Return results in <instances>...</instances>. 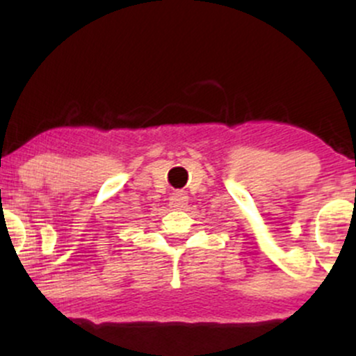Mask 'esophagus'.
Masks as SVG:
<instances>
[{
    "label": "esophagus",
    "mask_w": 356,
    "mask_h": 356,
    "mask_svg": "<svg viewBox=\"0 0 356 356\" xmlns=\"http://www.w3.org/2000/svg\"><path fill=\"white\" fill-rule=\"evenodd\" d=\"M169 206L172 207V209H181V207H184L187 204V195L184 194L182 191H175L172 195H170L169 199Z\"/></svg>",
    "instance_id": "esophagus-1"
}]
</instances>
